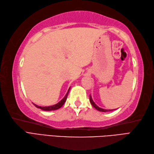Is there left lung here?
I'll use <instances>...</instances> for the list:
<instances>
[{"mask_svg": "<svg viewBox=\"0 0 154 154\" xmlns=\"http://www.w3.org/2000/svg\"><path fill=\"white\" fill-rule=\"evenodd\" d=\"M90 103H91V104L92 105V106L94 108H96L97 110H98V111H100V112H109V111H112V109H103V108H99L98 106H97L96 103H94V102L93 101V100H92V96H91L90 95ZM113 110H114V109H113Z\"/></svg>", "mask_w": 154, "mask_h": 154, "instance_id": "1", "label": "left lung"}]
</instances>
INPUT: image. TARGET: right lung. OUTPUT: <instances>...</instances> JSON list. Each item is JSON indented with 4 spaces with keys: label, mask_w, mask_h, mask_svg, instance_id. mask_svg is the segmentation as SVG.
Listing matches in <instances>:
<instances>
[{
    "label": "right lung",
    "mask_w": 154,
    "mask_h": 154,
    "mask_svg": "<svg viewBox=\"0 0 154 154\" xmlns=\"http://www.w3.org/2000/svg\"><path fill=\"white\" fill-rule=\"evenodd\" d=\"M70 88L68 89V92L66 93V96L64 97L63 99H62V100H60L58 103H56V104L55 105H53V106H37L36 104H34V103H33V104L36 106V108H40L42 109V110H45V111H52V110H56V109H58L59 108H60L62 106H63L64 103H65L66 100L67 99V96H68V92H69V90H70Z\"/></svg>",
    "instance_id": "1"
}]
</instances>
